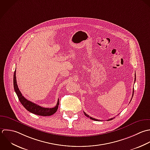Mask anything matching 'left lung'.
Instances as JSON below:
<instances>
[{"label":"left lung","mask_w":150,"mask_h":150,"mask_svg":"<svg viewBox=\"0 0 150 150\" xmlns=\"http://www.w3.org/2000/svg\"><path fill=\"white\" fill-rule=\"evenodd\" d=\"M136 73H135V78H134V81H136ZM133 95H134V89H133V95H132V99L133 98ZM83 113H84V115L86 116V117H89L91 119H92V120H95V121H99V120H98V119H94V118H93V117H90L89 115H88L86 113H85L84 112H83ZM115 119V117H113V118H111L110 119H109L108 120V121H109V120H112V119Z\"/></svg>","instance_id":"8db88e82"}]
</instances>
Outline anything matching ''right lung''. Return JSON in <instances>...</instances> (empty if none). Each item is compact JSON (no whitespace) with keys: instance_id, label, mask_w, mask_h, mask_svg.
Instances as JSON below:
<instances>
[{"instance_id":"add662e5","label":"right lung","mask_w":150,"mask_h":150,"mask_svg":"<svg viewBox=\"0 0 150 150\" xmlns=\"http://www.w3.org/2000/svg\"><path fill=\"white\" fill-rule=\"evenodd\" d=\"M13 85H14V91L16 95H17V97L20 103L24 106V108L26 110H27L28 112L33 114H35L38 116H49L52 115L57 112L58 108V105L59 104V99L58 100L57 105L54 108H45L36 105L35 103H33L31 101L28 100L22 95L21 93L19 91V89L17 84L16 77V70L14 72V75H13Z\"/></svg>"}]
</instances>
